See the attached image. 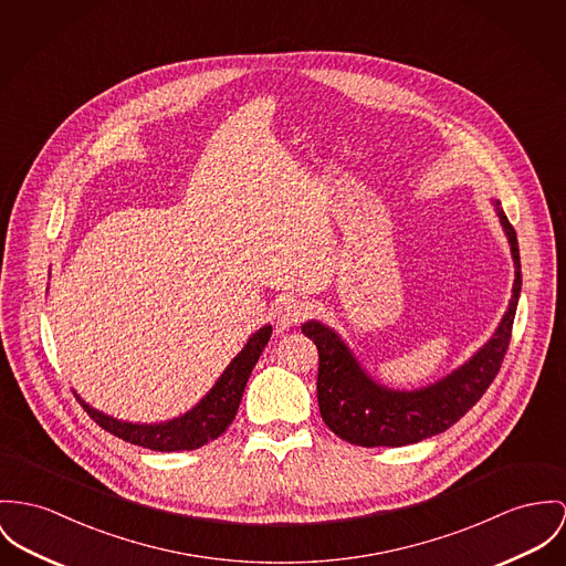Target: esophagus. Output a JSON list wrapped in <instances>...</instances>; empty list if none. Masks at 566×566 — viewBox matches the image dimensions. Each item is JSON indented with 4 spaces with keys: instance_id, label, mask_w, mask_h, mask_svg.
Wrapping results in <instances>:
<instances>
[{
    "instance_id": "34e87169",
    "label": "esophagus",
    "mask_w": 566,
    "mask_h": 566,
    "mask_svg": "<svg viewBox=\"0 0 566 566\" xmlns=\"http://www.w3.org/2000/svg\"><path fill=\"white\" fill-rule=\"evenodd\" d=\"M307 310H310V305L305 304L304 300L286 295L275 305V321L280 323V327L297 325L307 316Z\"/></svg>"
}]
</instances>
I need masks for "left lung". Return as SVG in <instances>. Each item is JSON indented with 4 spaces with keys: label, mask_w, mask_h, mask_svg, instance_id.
Instances as JSON below:
<instances>
[{
    "label": "left lung",
    "mask_w": 566,
    "mask_h": 566,
    "mask_svg": "<svg viewBox=\"0 0 566 566\" xmlns=\"http://www.w3.org/2000/svg\"><path fill=\"white\" fill-rule=\"evenodd\" d=\"M493 205L509 237L515 261L513 297L491 340L452 375L420 390H390L364 373L359 361L334 329L318 321H307L302 327L305 336L318 348L316 396L323 422L340 439L364 448H398L418 443L450 429L493 384L511 343L513 321L522 293L517 234L500 202L493 200Z\"/></svg>",
    "instance_id": "obj_1"
}]
</instances>
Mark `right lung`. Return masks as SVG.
I'll return each mask as SVG.
<instances>
[{
	"label": "right lung",
	"instance_id": "right-lung-1",
	"mask_svg": "<svg viewBox=\"0 0 566 566\" xmlns=\"http://www.w3.org/2000/svg\"><path fill=\"white\" fill-rule=\"evenodd\" d=\"M269 338H271V325H264L248 340L243 350L230 361V366L223 370L213 390L209 391L191 411L170 422H161V424L123 422L92 409L77 394L75 396L80 405L86 409L87 416L112 436L120 437L129 443L148 448V450H157V452L196 450L218 439L232 424L237 409L241 405V396L245 391V384Z\"/></svg>",
	"mask_w": 566,
	"mask_h": 566
}]
</instances>
